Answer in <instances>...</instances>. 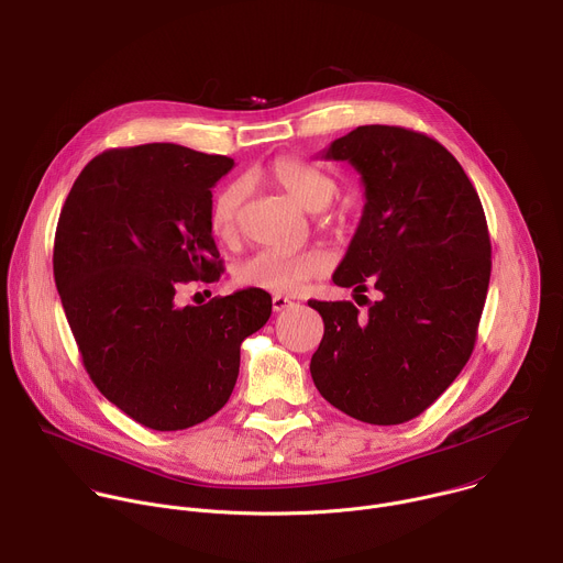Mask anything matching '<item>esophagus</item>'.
I'll list each match as a JSON object with an SVG mask.
<instances>
[{"label":"esophagus","instance_id":"obj_1","mask_svg":"<svg viewBox=\"0 0 563 563\" xmlns=\"http://www.w3.org/2000/svg\"><path fill=\"white\" fill-rule=\"evenodd\" d=\"M288 306H292V301H290L288 297H284V295H275V297H273V310H275V312H282V310H286Z\"/></svg>","mask_w":563,"mask_h":563}]
</instances>
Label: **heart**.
I'll use <instances>...</instances> for the list:
<instances>
[{"mask_svg":"<svg viewBox=\"0 0 563 563\" xmlns=\"http://www.w3.org/2000/svg\"><path fill=\"white\" fill-rule=\"evenodd\" d=\"M268 179L279 186L292 201L308 212H321L332 203L340 192L336 181L323 170L306 164L297 157H279L268 170ZM246 199V184L235 179L223 186L210 203V229L221 242H233L240 233V217ZM330 268L328 253L319 249L288 253V251H257L235 268V279L242 286L271 290V292H295L306 282L323 275Z\"/></svg>","mask_w":563,"mask_h":563,"instance_id":"heart-1","label":"heart"}]
</instances>
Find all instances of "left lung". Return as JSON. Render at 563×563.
Wrapping results in <instances>:
<instances>
[{"instance_id": "obj_1", "label": "left lung", "mask_w": 563, "mask_h": 563, "mask_svg": "<svg viewBox=\"0 0 563 563\" xmlns=\"http://www.w3.org/2000/svg\"><path fill=\"white\" fill-rule=\"evenodd\" d=\"M321 157L362 175V221L332 282L368 310L308 301L323 319L310 375L342 412L404 423L457 379L475 349L490 282L486 214L460 162L423 133L360 126ZM368 285L377 302L363 295Z\"/></svg>"}]
</instances>
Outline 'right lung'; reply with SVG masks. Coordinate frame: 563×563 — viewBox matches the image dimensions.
Wrapping results in <instances>:
<instances>
[{
	"label": "right lung",
	"instance_id": "add662e5",
	"mask_svg": "<svg viewBox=\"0 0 563 563\" xmlns=\"http://www.w3.org/2000/svg\"><path fill=\"white\" fill-rule=\"evenodd\" d=\"M235 162L177 144L112 148L86 164L62 208L53 273L86 373L153 430H184L229 401L240 346L271 317L266 290L179 306L221 275L212 186Z\"/></svg>",
	"mask_w": 563,
	"mask_h": 563
}]
</instances>
